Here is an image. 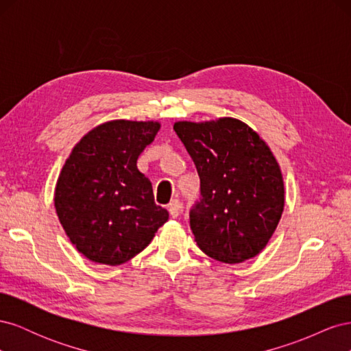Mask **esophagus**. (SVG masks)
<instances>
[{
    "label": "esophagus",
    "mask_w": 351,
    "mask_h": 351,
    "mask_svg": "<svg viewBox=\"0 0 351 351\" xmlns=\"http://www.w3.org/2000/svg\"><path fill=\"white\" fill-rule=\"evenodd\" d=\"M168 210H169V215H171L173 218H178L180 214H182L183 206H182V204H180V200L174 199V200H171V204L168 205Z\"/></svg>",
    "instance_id": "34e87169"
}]
</instances>
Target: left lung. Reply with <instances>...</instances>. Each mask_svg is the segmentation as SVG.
Listing matches in <instances>:
<instances>
[{
    "mask_svg": "<svg viewBox=\"0 0 351 351\" xmlns=\"http://www.w3.org/2000/svg\"><path fill=\"white\" fill-rule=\"evenodd\" d=\"M174 132L192 156L200 197L190 209V228L200 250L224 263L259 254L284 209V182L268 145L231 117L178 121Z\"/></svg>",
    "mask_w": 351,
    "mask_h": 351,
    "instance_id": "8db88e82",
    "label": "left lung"
}]
</instances>
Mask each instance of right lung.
I'll list each match as a JSON object with an SVG mask.
<instances>
[{
	"label": "right lung",
	"mask_w": 351,
	"mask_h": 351,
	"mask_svg": "<svg viewBox=\"0 0 351 351\" xmlns=\"http://www.w3.org/2000/svg\"><path fill=\"white\" fill-rule=\"evenodd\" d=\"M158 121L114 120L73 147L58 177L54 205L70 241L89 261L121 265L141 253L168 219L137 158Z\"/></svg>",
	"instance_id": "1"
}]
</instances>
